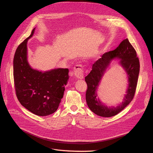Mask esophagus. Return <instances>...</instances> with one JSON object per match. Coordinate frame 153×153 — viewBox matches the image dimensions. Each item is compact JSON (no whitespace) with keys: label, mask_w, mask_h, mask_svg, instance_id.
I'll return each mask as SVG.
<instances>
[{"label":"esophagus","mask_w":153,"mask_h":153,"mask_svg":"<svg viewBox=\"0 0 153 153\" xmlns=\"http://www.w3.org/2000/svg\"><path fill=\"white\" fill-rule=\"evenodd\" d=\"M74 75L77 79H83L84 77V68L82 65H76L74 68Z\"/></svg>","instance_id":"esophagus-1"}]
</instances>
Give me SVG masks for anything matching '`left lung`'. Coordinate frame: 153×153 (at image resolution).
<instances>
[{"label": "left lung", "instance_id": "obj_1", "mask_svg": "<svg viewBox=\"0 0 153 153\" xmlns=\"http://www.w3.org/2000/svg\"><path fill=\"white\" fill-rule=\"evenodd\" d=\"M114 59H119L120 65L126 71L128 86L122 103L117 107H108L99 101L96 91L106 69ZM139 71V59L137 56L135 50L128 39H124L114 50L105 53L101 58L93 64L92 70L85 78L87 85L85 99L90 110L95 114L104 117H112L121 112L135 96Z\"/></svg>", "mask_w": 153, "mask_h": 153}]
</instances>
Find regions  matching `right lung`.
Returning <instances> with one entry per match:
<instances>
[{"instance_id": "right-lung-1", "label": "right lung", "mask_w": 153, "mask_h": 153, "mask_svg": "<svg viewBox=\"0 0 153 153\" xmlns=\"http://www.w3.org/2000/svg\"><path fill=\"white\" fill-rule=\"evenodd\" d=\"M18 46L13 59V76L16 94L22 106L39 116L54 113L63 98L69 79V69L57 68L48 71L32 69L27 61V41Z\"/></svg>"}]
</instances>
